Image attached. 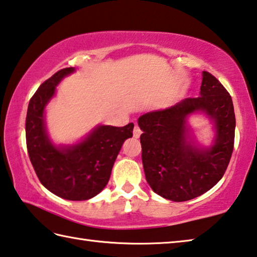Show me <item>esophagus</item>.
<instances>
[{"mask_svg": "<svg viewBox=\"0 0 257 257\" xmlns=\"http://www.w3.org/2000/svg\"><path fill=\"white\" fill-rule=\"evenodd\" d=\"M141 130H140V127H139V125H136L134 126V130H133V137L134 138H140V136H141Z\"/></svg>", "mask_w": 257, "mask_h": 257, "instance_id": "obj_1", "label": "esophagus"}]
</instances>
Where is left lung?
Masks as SVG:
<instances>
[{
    "label": "left lung",
    "mask_w": 257,
    "mask_h": 257,
    "mask_svg": "<svg viewBox=\"0 0 257 257\" xmlns=\"http://www.w3.org/2000/svg\"><path fill=\"white\" fill-rule=\"evenodd\" d=\"M200 97L186 98L164 110L139 117L142 130V164L147 182L165 199L183 202L211 190L230 161L235 142L236 118L232 99L220 81L203 72ZM204 111L216 124L212 147L200 150L187 141L186 118Z\"/></svg>",
    "instance_id": "obj_1"
}]
</instances>
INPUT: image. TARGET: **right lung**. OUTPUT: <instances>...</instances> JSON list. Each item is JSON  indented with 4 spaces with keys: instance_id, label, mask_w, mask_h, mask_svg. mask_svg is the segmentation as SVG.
Returning a JSON list of instances; mask_svg holds the SVG:
<instances>
[{
    "instance_id": "1",
    "label": "right lung",
    "mask_w": 257,
    "mask_h": 257,
    "mask_svg": "<svg viewBox=\"0 0 257 257\" xmlns=\"http://www.w3.org/2000/svg\"><path fill=\"white\" fill-rule=\"evenodd\" d=\"M73 67L57 71L31 97L26 117V142L31 165L40 183L53 194L70 201H84L100 193L109 181L112 166L134 124L123 127L97 126L82 142L55 147L45 128V107L56 85Z\"/></svg>"
}]
</instances>
